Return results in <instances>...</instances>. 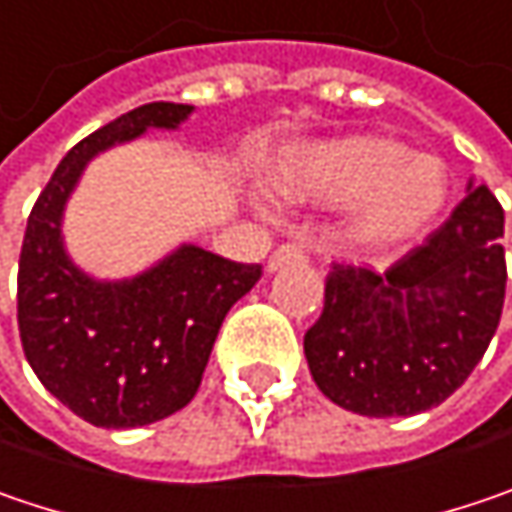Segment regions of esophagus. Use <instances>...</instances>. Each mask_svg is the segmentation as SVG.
Listing matches in <instances>:
<instances>
[{"label": "esophagus", "mask_w": 512, "mask_h": 512, "mask_svg": "<svg viewBox=\"0 0 512 512\" xmlns=\"http://www.w3.org/2000/svg\"><path fill=\"white\" fill-rule=\"evenodd\" d=\"M297 262H306V250L300 247V244H282V247H276L274 253H271V259H268V271L274 274L279 268H285V265H297Z\"/></svg>", "instance_id": "1"}]
</instances>
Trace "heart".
Masks as SVG:
<instances>
[{"instance_id": "1", "label": "heart", "mask_w": 512, "mask_h": 512, "mask_svg": "<svg viewBox=\"0 0 512 512\" xmlns=\"http://www.w3.org/2000/svg\"><path fill=\"white\" fill-rule=\"evenodd\" d=\"M271 180L291 203H347L344 238L367 256H384L411 244L449 201L446 165L373 133L294 145L274 163Z\"/></svg>"}]
</instances>
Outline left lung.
<instances>
[{"label":"left lung","instance_id":"left-lung-1","mask_svg":"<svg viewBox=\"0 0 512 512\" xmlns=\"http://www.w3.org/2000/svg\"><path fill=\"white\" fill-rule=\"evenodd\" d=\"M504 209L469 183L452 218L390 271L332 265L303 338L311 379L361 417H411L449 399L493 341L504 306Z\"/></svg>","mask_w":512,"mask_h":512}]
</instances>
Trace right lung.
<instances>
[{"label":"right lung","mask_w":512,"mask_h":512,"mask_svg":"<svg viewBox=\"0 0 512 512\" xmlns=\"http://www.w3.org/2000/svg\"><path fill=\"white\" fill-rule=\"evenodd\" d=\"M192 113V104L151 101L90 133L28 215L17 282L22 349L43 387L98 428H139L186 408L227 311L262 276V265L180 244L142 274L98 279L66 250L63 212L87 165L148 130H177Z\"/></svg>","instance_id":"obj_1"}]
</instances>
